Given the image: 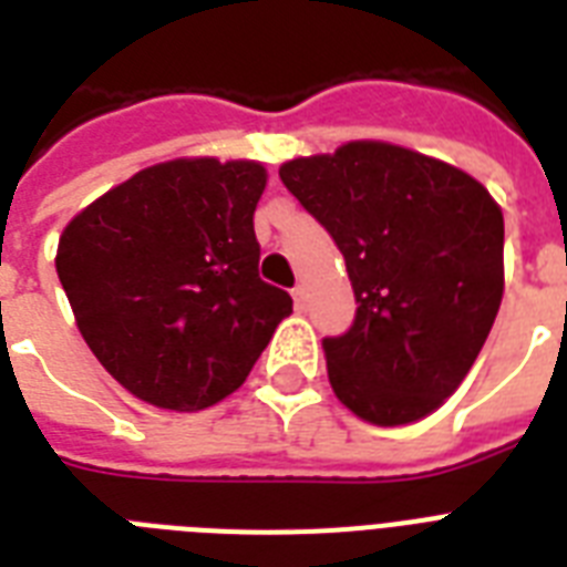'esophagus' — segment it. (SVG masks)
Returning a JSON list of instances; mask_svg holds the SVG:
<instances>
[{
    "label": "esophagus",
    "mask_w": 567,
    "mask_h": 567,
    "mask_svg": "<svg viewBox=\"0 0 567 567\" xmlns=\"http://www.w3.org/2000/svg\"><path fill=\"white\" fill-rule=\"evenodd\" d=\"M291 293H293V306H297V309H306V297H309V293H306V285H297Z\"/></svg>",
    "instance_id": "34e87169"
}]
</instances>
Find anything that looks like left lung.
I'll return each mask as SVG.
<instances>
[{
	"label": "left lung",
	"mask_w": 567,
	"mask_h": 567,
	"mask_svg": "<svg viewBox=\"0 0 567 567\" xmlns=\"http://www.w3.org/2000/svg\"><path fill=\"white\" fill-rule=\"evenodd\" d=\"M279 179L344 256L355 309L323 338L338 400L379 426L439 409L492 332L503 300V214L444 162L355 141L282 164Z\"/></svg>",
	"instance_id": "8db88e82"
}]
</instances>
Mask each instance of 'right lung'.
Wrapping results in <instances>:
<instances>
[{
    "label": "right lung",
    "mask_w": 567,
    "mask_h": 567,
    "mask_svg": "<svg viewBox=\"0 0 567 567\" xmlns=\"http://www.w3.org/2000/svg\"><path fill=\"white\" fill-rule=\"evenodd\" d=\"M265 182L256 162L155 164L75 214L58 240L79 332L146 403L194 412L229 396L291 315L288 291L258 276Z\"/></svg>",
    "instance_id": "obj_1"
}]
</instances>
